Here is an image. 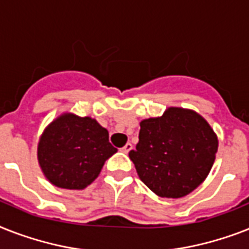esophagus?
I'll use <instances>...</instances> for the list:
<instances>
[{
    "label": "esophagus",
    "instance_id": "esophagus-1",
    "mask_svg": "<svg viewBox=\"0 0 249 249\" xmlns=\"http://www.w3.org/2000/svg\"><path fill=\"white\" fill-rule=\"evenodd\" d=\"M131 148H133V144H131V143H126V144L121 148V151H123L124 153H128Z\"/></svg>",
    "mask_w": 249,
    "mask_h": 249
}]
</instances>
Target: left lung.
Here are the masks:
<instances>
[{"label":"left lung","mask_w":249,"mask_h":249,"mask_svg":"<svg viewBox=\"0 0 249 249\" xmlns=\"http://www.w3.org/2000/svg\"><path fill=\"white\" fill-rule=\"evenodd\" d=\"M139 142L129 152L139 179L162 198H180L201 185L215 162L217 135L203 116L169 107L139 123Z\"/></svg>","instance_id":"left-lung-1"}]
</instances>
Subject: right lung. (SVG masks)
Masks as SVG:
<instances>
[{
    "label": "right lung",
    "instance_id": "obj_1",
    "mask_svg": "<svg viewBox=\"0 0 249 249\" xmlns=\"http://www.w3.org/2000/svg\"><path fill=\"white\" fill-rule=\"evenodd\" d=\"M116 152L107 129L96 119L62 112L39 137L37 159L52 185L82 191L96 180L106 160Z\"/></svg>",
    "mask_w": 249,
    "mask_h": 249
}]
</instances>
